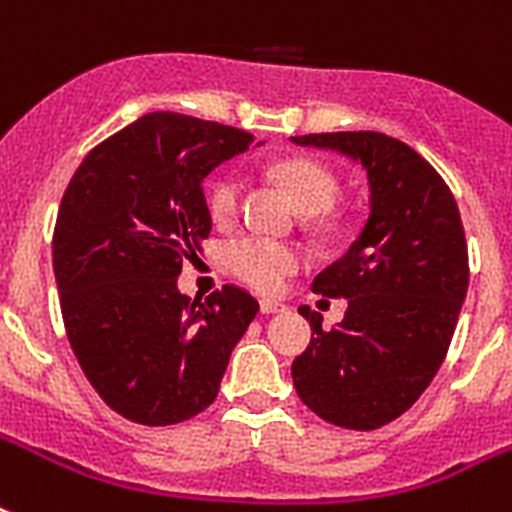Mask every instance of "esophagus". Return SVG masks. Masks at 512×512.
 Listing matches in <instances>:
<instances>
[{"mask_svg":"<svg viewBox=\"0 0 512 512\" xmlns=\"http://www.w3.org/2000/svg\"><path fill=\"white\" fill-rule=\"evenodd\" d=\"M289 308L284 303H276V300H260V313L271 316V313H287Z\"/></svg>","mask_w":512,"mask_h":512,"instance_id":"1","label":"esophagus"}]
</instances>
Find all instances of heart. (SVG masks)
<instances>
[{"label": "heart", "instance_id": "obj_1", "mask_svg": "<svg viewBox=\"0 0 512 512\" xmlns=\"http://www.w3.org/2000/svg\"><path fill=\"white\" fill-rule=\"evenodd\" d=\"M271 175L279 180L295 204L303 212H311L313 223L327 217L340 180L327 164L311 156H289L271 167ZM244 209V180L236 172H223L212 180L207 191V212L217 228H233ZM305 252L292 241L263 239V236H241L225 249V265L239 281L257 292H276L300 265Z\"/></svg>", "mask_w": 512, "mask_h": 512}]
</instances>
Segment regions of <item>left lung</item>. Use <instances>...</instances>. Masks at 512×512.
I'll list each match as a JSON object with an SVG mask.
<instances>
[{"label": "left lung", "instance_id": "8db88e82", "mask_svg": "<svg viewBox=\"0 0 512 512\" xmlns=\"http://www.w3.org/2000/svg\"><path fill=\"white\" fill-rule=\"evenodd\" d=\"M297 146L340 151L369 177V220L353 247L313 279L345 297L342 324L311 321L292 380L303 404L348 430H377L412 409L452 342L468 292V241L449 185L414 148L382 132L297 135Z\"/></svg>", "mask_w": 512, "mask_h": 512}]
</instances>
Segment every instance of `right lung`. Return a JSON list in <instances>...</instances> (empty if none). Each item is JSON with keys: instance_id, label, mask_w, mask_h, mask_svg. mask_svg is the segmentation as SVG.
<instances>
[{"instance_id": "1", "label": "right lung", "mask_w": 512, "mask_h": 512, "mask_svg": "<svg viewBox=\"0 0 512 512\" xmlns=\"http://www.w3.org/2000/svg\"><path fill=\"white\" fill-rule=\"evenodd\" d=\"M255 135L154 111L92 148L60 201L52 268L84 377L124 420L177 425L217 398L233 345L260 305L225 284L177 292L212 231L201 180Z\"/></svg>"}]
</instances>
